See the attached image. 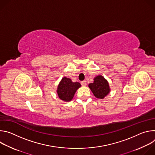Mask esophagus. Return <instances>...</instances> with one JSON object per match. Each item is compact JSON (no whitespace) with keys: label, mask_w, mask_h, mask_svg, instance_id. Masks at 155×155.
Returning a JSON list of instances; mask_svg holds the SVG:
<instances>
[{"label":"esophagus","mask_w":155,"mask_h":155,"mask_svg":"<svg viewBox=\"0 0 155 155\" xmlns=\"http://www.w3.org/2000/svg\"><path fill=\"white\" fill-rule=\"evenodd\" d=\"M81 85L83 86H86V81H85V80L82 81L81 82Z\"/></svg>","instance_id":"34e87169"}]
</instances>
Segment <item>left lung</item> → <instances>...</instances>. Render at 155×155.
Listing matches in <instances>:
<instances>
[{"label":"left lung","mask_w":155,"mask_h":155,"mask_svg":"<svg viewBox=\"0 0 155 155\" xmlns=\"http://www.w3.org/2000/svg\"><path fill=\"white\" fill-rule=\"evenodd\" d=\"M88 86L94 96L98 99H104L110 91L107 80L101 75L96 77L94 82L90 83Z\"/></svg>","instance_id":"8db88e82"}]
</instances>
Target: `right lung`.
Returning <instances> with one entry per match:
<instances>
[{"label":"right lung","instance_id":"right-lung-1","mask_svg":"<svg viewBox=\"0 0 155 155\" xmlns=\"http://www.w3.org/2000/svg\"><path fill=\"white\" fill-rule=\"evenodd\" d=\"M81 84L78 82H73L71 79L63 77L58 84L57 93L60 99L65 102L71 101Z\"/></svg>","mask_w":155,"mask_h":155}]
</instances>
